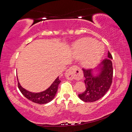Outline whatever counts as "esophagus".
<instances>
[{
  "label": "esophagus",
  "instance_id": "34e87169",
  "mask_svg": "<svg viewBox=\"0 0 132 132\" xmlns=\"http://www.w3.org/2000/svg\"><path fill=\"white\" fill-rule=\"evenodd\" d=\"M65 76L68 80H80L82 77V73L79 68L73 66L66 71Z\"/></svg>",
  "mask_w": 132,
  "mask_h": 132
}]
</instances>
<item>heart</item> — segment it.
<instances>
[{
  "label": "heart",
  "mask_w": 132,
  "mask_h": 132,
  "mask_svg": "<svg viewBox=\"0 0 132 132\" xmlns=\"http://www.w3.org/2000/svg\"><path fill=\"white\" fill-rule=\"evenodd\" d=\"M73 50L77 58H82V65L86 68L94 67L104 54V48L101 44L90 38L79 39L75 44Z\"/></svg>",
  "instance_id": "b5f03b06"
}]
</instances>
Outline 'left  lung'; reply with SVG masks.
<instances>
[{"label":"left lung","mask_w":132,"mask_h":132,"mask_svg":"<svg viewBox=\"0 0 132 132\" xmlns=\"http://www.w3.org/2000/svg\"><path fill=\"white\" fill-rule=\"evenodd\" d=\"M112 56L108 52V57L105 59L96 69L95 75L93 70L82 69L85 77L86 90L79 94L80 100L84 102H94L101 98L108 91L112 82Z\"/></svg>","instance_id":"1"}]
</instances>
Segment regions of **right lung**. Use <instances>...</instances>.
Wrapping results in <instances>:
<instances>
[{
    "label": "right lung",
    "mask_w": 132,
    "mask_h": 132,
    "mask_svg": "<svg viewBox=\"0 0 132 132\" xmlns=\"http://www.w3.org/2000/svg\"><path fill=\"white\" fill-rule=\"evenodd\" d=\"M61 82L59 77L55 79L51 86L46 90L40 93H32L27 91L20 84L18 81V87L24 97L35 103L39 104H44L51 102L54 98L56 94L57 93L58 86Z\"/></svg>",
    "instance_id": "obj_1"
}]
</instances>
